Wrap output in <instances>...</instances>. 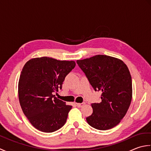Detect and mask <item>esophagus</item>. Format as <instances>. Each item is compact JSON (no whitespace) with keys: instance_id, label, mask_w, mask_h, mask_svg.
<instances>
[{"instance_id":"34e87169","label":"esophagus","mask_w":151,"mask_h":151,"mask_svg":"<svg viewBox=\"0 0 151 151\" xmlns=\"http://www.w3.org/2000/svg\"><path fill=\"white\" fill-rule=\"evenodd\" d=\"M84 104H85L84 102H82V103H76V106H77L79 108L82 107L83 106H84Z\"/></svg>"}]
</instances>
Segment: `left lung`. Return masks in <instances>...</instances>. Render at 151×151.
Returning a JSON list of instances; mask_svg holds the SVG:
<instances>
[{"label":"left lung","mask_w":151,"mask_h":151,"mask_svg":"<svg viewBox=\"0 0 151 151\" xmlns=\"http://www.w3.org/2000/svg\"><path fill=\"white\" fill-rule=\"evenodd\" d=\"M76 62L95 90L102 91V101L91 104L93 114L86 117L88 123L101 130L112 129L124 117L132 101L129 68L120 59L101 54Z\"/></svg>","instance_id":"1"}]
</instances>
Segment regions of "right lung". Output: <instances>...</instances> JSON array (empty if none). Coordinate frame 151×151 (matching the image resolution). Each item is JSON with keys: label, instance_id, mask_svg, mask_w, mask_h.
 Instances as JSON below:
<instances>
[{"label": "right lung", "instance_id": "add662e5", "mask_svg": "<svg viewBox=\"0 0 151 151\" xmlns=\"http://www.w3.org/2000/svg\"><path fill=\"white\" fill-rule=\"evenodd\" d=\"M75 61L49 57L34 58L24 64L18 84L19 100L30 123L43 132H52L65 123L72 106L57 99L65 76L75 68Z\"/></svg>", "mask_w": 151, "mask_h": 151}]
</instances>
